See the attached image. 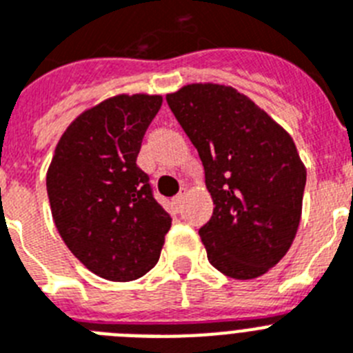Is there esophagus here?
I'll return each mask as SVG.
<instances>
[{
    "label": "esophagus",
    "instance_id": "esophagus-1",
    "mask_svg": "<svg viewBox=\"0 0 353 353\" xmlns=\"http://www.w3.org/2000/svg\"><path fill=\"white\" fill-rule=\"evenodd\" d=\"M185 196H187L185 189H180L179 194H176V196H174V198H173V201H174V203H176V205H182V203H183V199H185Z\"/></svg>",
    "mask_w": 353,
    "mask_h": 353
}]
</instances>
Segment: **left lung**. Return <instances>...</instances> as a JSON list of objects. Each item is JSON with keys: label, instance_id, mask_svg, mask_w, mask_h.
Masks as SVG:
<instances>
[{"label": "left lung", "instance_id": "8db88e82", "mask_svg": "<svg viewBox=\"0 0 353 353\" xmlns=\"http://www.w3.org/2000/svg\"><path fill=\"white\" fill-rule=\"evenodd\" d=\"M198 150L214 214L199 228L208 261L254 279L286 254L297 233L305 168L295 143L251 99L224 84H187L166 95Z\"/></svg>", "mask_w": 353, "mask_h": 353}]
</instances>
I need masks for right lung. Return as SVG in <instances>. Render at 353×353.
I'll return each instance as SVG.
<instances>
[{
  "instance_id": "right-lung-1",
  "label": "right lung",
  "mask_w": 353,
  "mask_h": 353,
  "mask_svg": "<svg viewBox=\"0 0 353 353\" xmlns=\"http://www.w3.org/2000/svg\"><path fill=\"white\" fill-rule=\"evenodd\" d=\"M162 97L118 95L72 121L48 171L52 219L72 254L109 281H134L155 267L168 214L136 164Z\"/></svg>"
}]
</instances>
